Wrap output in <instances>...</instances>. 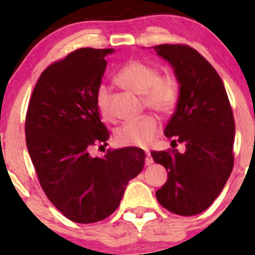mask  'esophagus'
<instances>
[{"mask_svg":"<svg viewBox=\"0 0 255 255\" xmlns=\"http://www.w3.org/2000/svg\"><path fill=\"white\" fill-rule=\"evenodd\" d=\"M145 164H146V165H151V164H153V159H152V157H151L150 152H148V151H146V159H145Z\"/></svg>","mask_w":255,"mask_h":255,"instance_id":"obj_1","label":"esophagus"}]
</instances>
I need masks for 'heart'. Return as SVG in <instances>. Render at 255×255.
Returning a JSON list of instances; mask_svg holds the SVG:
<instances>
[{
	"label": "heart",
	"instance_id": "1",
	"mask_svg": "<svg viewBox=\"0 0 255 255\" xmlns=\"http://www.w3.org/2000/svg\"><path fill=\"white\" fill-rule=\"evenodd\" d=\"M116 81L125 89L142 96L148 109L168 116L176 109L181 96V85L172 74L159 75L157 67L140 60H131L116 74ZM111 91L108 85H99L96 91V105L105 120H113L110 105ZM160 124L153 115H145L127 122L116 130L115 140L121 146L146 147L156 139Z\"/></svg>",
	"mask_w": 255,
	"mask_h": 255
}]
</instances>
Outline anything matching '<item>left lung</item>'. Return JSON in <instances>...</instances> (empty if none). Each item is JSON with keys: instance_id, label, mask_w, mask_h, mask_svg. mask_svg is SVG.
<instances>
[{"instance_id": "1", "label": "left lung", "mask_w": 255, "mask_h": 255, "mask_svg": "<svg viewBox=\"0 0 255 255\" xmlns=\"http://www.w3.org/2000/svg\"><path fill=\"white\" fill-rule=\"evenodd\" d=\"M169 61L181 85L176 111L164 134L177 150L152 151L168 170V181L156 192L158 203L180 216H194L211 205L234 168L235 120L224 84L211 63L186 44L154 45Z\"/></svg>"}]
</instances>
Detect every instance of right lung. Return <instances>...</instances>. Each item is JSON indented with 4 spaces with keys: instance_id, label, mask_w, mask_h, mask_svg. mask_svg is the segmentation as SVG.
<instances>
[{
    "instance_id": "right-lung-1",
    "label": "right lung",
    "mask_w": 255,
    "mask_h": 255,
    "mask_svg": "<svg viewBox=\"0 0 255 255\" xmlns=\"http://www.w3.org/2000/svg\"><path fill=\"white\" fill-rule=\"evenodd\" d=\"M114 51L81 48L52 62L38 79L26 113V145L40 187L75 223L109 217L145 164V152L137 147L107 150L104 157L90 154L109 139L96 91L105 57Z\"/></svg>"
}]
</instances>
